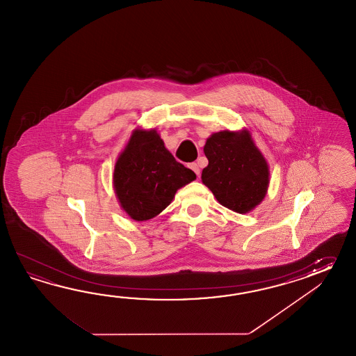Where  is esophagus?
Masks as SVG:
<instances>
[{"label":"esophagus","instance_id":"obj_1","mask_svg":"<svg viewBox=\"0 0 356 356\" xmlns=\"http://www.w3.org/2000/svg\"><path fill=\"white\" fill-rule=\"evenodd\" d=\"M191 169L196 173L197 177H200V175H201V169H200L197 163H192V164H191Z\"/></svg>","mask_w":356,"mask_h":356}]
</instances>
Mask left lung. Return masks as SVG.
Instances as JSON below:
<instances>
[{
	"instance_id": "obj_1",
	"label": "left lung",
	"mask_w": 356,
	"mask_h": 356,
	"mask_svg": "<svg viewBox=\"0 0 356 356\" xmlns=\"http://www.w3.org/2000/svg\"><path fill=\"white\" fill-rule=\"evenodd\" d=\"M204 152L209 165L202 170V183L220 204L238 213H247L264 201L270 170L248 129L212 134Z\"/></svg>"
}]
</instances>
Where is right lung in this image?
<instances>
[{"label":"right lung","mask_w":356,"mask_h":356,"mask_svg":"<svg viewBox=\"0 0 356 356\" xmlns=\"http://www.w3.org/2000/svg\"><path fill=\"white\" fill-rule=\"evenodd\" d=\"M195 179L196 175L168 152L156 129H135L114 165V192L136 221L159 215L175 192Z\"/></svg>","instance_id":"obj_1"}]
</instances>
